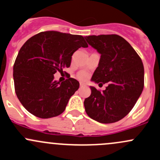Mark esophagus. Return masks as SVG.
I'll return each mask as SVG.
<instances>
[{
  "instance_id": "34e87169",
  "label": "esophagus",
  "mask_w": 160,
  "mask_h": 160,
  "mask_svg": "<svg viewBox=\"0 0 160 160\" xmlns=\"http://www.w3.org/2000/svg\"><path fill=\"white\" fill-rule=\"evenodd\" d=\"M84 86H85V85L83 84V83H80V88H83V87H84Z\"/></svg>"
}]
</instances>
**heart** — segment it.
Returning a JSON list of instances; mask_svg holds the SVG:
<instances>
[{
  "label": "heart",
  "mask_w": 160,
  "mask_h": 160,
  "mask_svg": "<svg viewBox=\"0 0 160 160\" xmlns=\"http://www.w3.org/2000/svg\"><path fill=\"white\" fill-rule=\"evenodd\" d=\"M78 77H79V79H80V80H85L87 77H88V73H87L85 71H81V72H79Z\"/></svg>",
  "instance_id": "obj_1"
}]
</instances>
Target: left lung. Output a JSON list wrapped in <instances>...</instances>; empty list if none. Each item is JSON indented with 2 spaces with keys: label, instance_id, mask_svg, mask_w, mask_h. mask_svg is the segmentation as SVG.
Returning a JSON list of instances; mask_svg holds the SVG:
<instances>
[{
  "label": "left lung",
  "instance_id": "obj_1",
  "mask_svg": "<svg viewBox=\"0 0 160 160\" xmlns=\"http://www.w3.org/2000/svg\"><path fill=\"white\" fill-rule=\"evenodd\" d=\"M85 38L101 54L91 80L102 85L108 83L102 92L90 87L91 93L83 103L85 111L100 123H114L130 112L142 92V61L129 43L118 35H90Z\"/></svg>",
  "mask_w": 160,
  "mask_h": 160
}]
</instances>
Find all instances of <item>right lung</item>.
<instances>
[{"label": "right lung", "instance_id": "add662e5", "mask_svg": "<svg viewBox=\"0 0 160 160\" xmlns=\"http://www.w3.org/2000/svg\"><path fill=\"white\" fill-rule=\"evenodd\" d=\"M88 47L82 35L47 31L27 40L18 52L13 67L14 90L25 109L40 118L59 115L80 83L71 77L59 83L57 71L70 67L79 48Z\"/></svg>", "mask_w": 160, "mask_h": 160}]
</instances>
